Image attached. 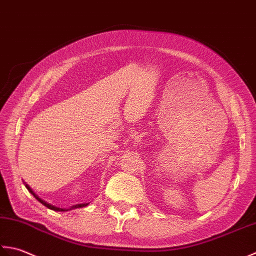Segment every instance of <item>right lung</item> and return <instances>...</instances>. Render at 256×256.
Wrapping results in <instances>:
<instances>
[{
	"mask_svg": "<svg viewBox=\"0 0 256 256\" xmlns=\"http://www.w3.org/2000/svg\"><path fill=\"white\" fill-rule=\"evenodd\" d=\"M24 184H25V186H26V189H28L30 192V194H32L33 196H34V198H35V199L36 200H38L40 203H42V204H43V206H45L46 208H50V210H54V211H62V212H64V211H68V210H72V208H84V206H88V203H80V204H75V206H70V208H57V206H53V204H50V203H48V202H46V201H44V200H42L40 199V198L38 196V194H35V192L32 190V189H30V186L28 184H26V182H24Z\"/></svg>",
	"mask_w": 256,
	"mask_h": 256,
	"instance_id": "add662e5",
	"label": "right lung"
}]
</instances>
